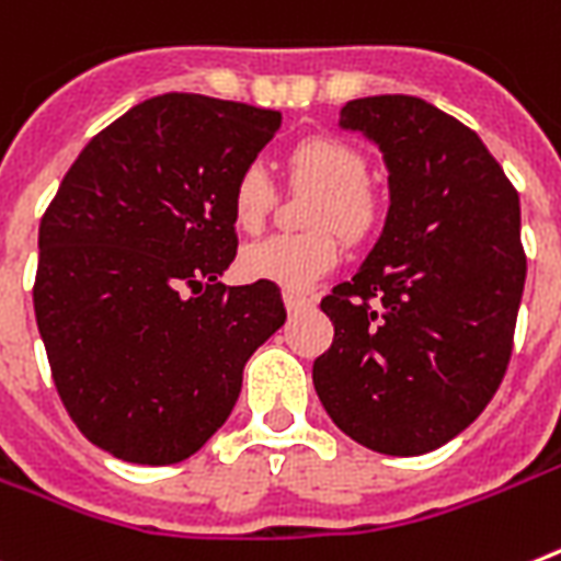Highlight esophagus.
<instances>
[{"label": "esophagus", "mask_w": 561, "mask_h": 561, "mask_svg": "<svg viewBox=\"0 0 561 561\" xmlns=\"http://www.w3.org/2000/svg\"><path fill=\"white\" fill-rule=\"evenodd\" d=\"M282 299H285V308H288V313H296V310H302L310 305L308 296L294 294V290H285V294H282Z\"/></svg>", "instance_id": "1"}]
</instances>
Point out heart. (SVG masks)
Segmentation results:
<instances>
[{"mask_svg": "<svg viewBox=\"0 0 561 561\" xmlns=\"http://www.w3.org/2000/svg\"><path fill=\"white\" fill-rule=\"evenodd\" d=\"M288 171L294 182L319 187V199L310 214L313 228H333L351 242H359L374 230L376 202L368 182V162L359 150L331 136H310L294 145L288 153ZM273 205V182L265 164L251 162L239 171L230 193L233 219L242 230H256ZM339 262V244L331 230L308 237H273L244 244L239 253V271L244 279L271 282L285 290L313 288L324 273Z\"/></svg>", "mask_w": 561, "mask_h": 561, "instance_id": "heart-1", "label": "heart"}]
</instances>
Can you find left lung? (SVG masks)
Wrapping results in <instances>:
<instances>
[{
    "label": "left lung",
    "mask_w": 561,
    "mask_h": 561,
    "mask_svg": "<svg viewBox=\"0 0 561 561\" xmlns=\"http://www.w3.org/2000/svg\"><path fill=\"white\" fill-rule=\"evenodd\" d=\"M339 128L382 150L390 208L374 251L322 299L333 345L313 388L342 433L419 456L484 411L525 288L519 193L462 122L416 96L353 99Z\"/></svg>",
    "instance_id": "left-lung-1"
}]
</instances>
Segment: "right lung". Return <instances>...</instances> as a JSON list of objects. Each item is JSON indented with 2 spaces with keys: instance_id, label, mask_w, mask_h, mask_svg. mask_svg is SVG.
<instances>
[{
  "instance_id": "obj_1",
  "label": "right lung",
  "mask_w": 561,
  "mask_h": 561,
  "mask_svg": "<svg viewBox=\"0 0 561 561\" xmlns=\"http://www.w3.org/2000/svg\"><path fill=\"white\" fill-rule=\"evenodd\" d=\"M279 125L199 93L145 99L84 145L42 216L33 310L56 390L122 462L196 454L285 324L276 285L219 282L237 256L233 182Z\"/></svg>"
}]
</instances>
